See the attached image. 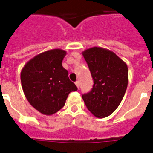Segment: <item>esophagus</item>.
I'll return each mask as SVG.
<instances>
[{"mask_svg":"<svg viewBox=\"0 0 153 153\" xmlns=\"http://www.w3.org/2000/svg\"><path fill=\"white\" fill-rule=\"evenodd\" d=\"M75 84H76V86H77V88L79 89V81H76V82H75Z\"/></svg>","mask_w":153,"mask_h":153,"instance_id":"34e87169","label":"esophagus"}]
</instances>
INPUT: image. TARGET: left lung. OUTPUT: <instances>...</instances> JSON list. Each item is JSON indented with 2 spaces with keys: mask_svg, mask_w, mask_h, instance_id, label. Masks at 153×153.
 Wrapping results in <instances>:
<instances>
[{
  "mask_svg": "<svg viewBox=\"0 0 153 153\" xmlns=\"http://www.w3.org/2000/svg\"><path fill=\"white\" fill-rule=\"evenodd\" d=\"M93 79L89 93L82 94L86 108L95 117L104 118L113 113L125 95L128 67L109 50L92 47L83 52Z\"/></svg>",
  "mask_w": 153,
  "mask_h": 153,
  "instance_id": "obj_1",
  "label": "left lung"
}]
</instances>
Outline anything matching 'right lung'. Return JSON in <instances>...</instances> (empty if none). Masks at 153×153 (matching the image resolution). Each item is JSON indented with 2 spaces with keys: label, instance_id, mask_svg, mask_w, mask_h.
Segmentation results:
<instances>
[{
  "label": "right lung",
  "instance_id": "1",
  "mask_svg": "<svg viewBox=\"0 0 153 153\" xmlns=\"http://www.w3.org/2000/svg\"><path fill=\"white\" fill-rule=\"evenodd\" d=\"M66 51H47L34 56L21 70L24 95L32 106L44 115H52L64 106L70 92L77 87L62 66Z\"/></svg>",
  "mask_w": 153,
  "mask_h": 153
}]
</instances>
